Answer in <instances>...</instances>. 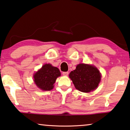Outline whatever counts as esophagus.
I'll return each instance as SVG.
<instances>
[{"label": "esophagus", "instance_id": "34e87169", "mask_svg": "<svg viewBox=\"0 0 130 130\" xmlns=\"http://www.w3.org/2000/svg\"><path fill=\"white\" fill-rule=\"evenodd\" d=\"M69 74V72H63V75L64 76H67Z\"/></svg>", "mask_w": 130, "mask_h": 130}]
</instances>
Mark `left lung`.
Returning a JSON list of instances; mask_svg holds the SVG:
<instances>
[{
    "instance_id": "8db88e82",
    "label": "left lung",
    "mask_w": 130,
    "mask_h": 130,
    "mask_svg": "<svg viewBox=\"0 0 130 130\" xmlns=\"http://www.w3.org/2000/svg\"><path fill=\"white\" fill-rule=\"evenodd\" d=\"M76 89L79 91L88 93L98 86L101 75L97 68L86 64H79L74 70L69 74Z\"/></svg>"
}]
</instances>
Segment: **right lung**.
<instances>
[{
  "label": "right lung",
  "mask_w": 130,
  "mask_h": 130,
  "mask_svg": "<svg viewBox=\"0 0 130 130\" xmlns=\"http://www.w3.org/2000/svg\"><path fill=\"white\" fill-rule=\"evenodd\" d=\"M61 75L59 69L50 64H44L34 76V82L42 90H51L57 78Z\"/></svg>",
  "instance_id": "right-lung-1"
}]
</instances>
